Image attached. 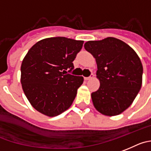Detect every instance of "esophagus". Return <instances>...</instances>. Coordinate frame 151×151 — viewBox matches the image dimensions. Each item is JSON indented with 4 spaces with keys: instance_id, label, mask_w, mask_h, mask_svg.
Returning <instances> with one entry per match:
<instances>
[{
    "instance_id": "1",
    "label": "esophagus",
    "mask_w": 151,
    "mask_h": 151,
    "mask_svg": "<svg viewBox=\"0 0 151 151\" xmlns=\"http://www.w3.org/2000/svg\"><path fill=\"white\" fill-rule=\"evenodd\" d=\"M93 77H94V74H91V76H89V77H84V80H90V79H91V78H92Z\"/></svg>"
}]
</instances>
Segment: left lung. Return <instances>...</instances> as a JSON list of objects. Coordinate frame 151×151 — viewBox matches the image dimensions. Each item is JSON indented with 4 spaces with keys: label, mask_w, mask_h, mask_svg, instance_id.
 Wrapping results in <instances>:
<instances>
[{
    "label": "left lung",
    "mask_w": 151,
    "mask_h": 151,
    "mask_svg": "<svg viewBox=\"0 0 151 151\" xmlns=\"http://www.w3.org/2000/svg\"><path fill=\"white\" fill-rule=\"evenodd\" d=\"M86 50L96 60L100 88L91 93L95 109L113 116L126 110L142 87L143 67L137 53L120 39L88 41Z\"/></svg>",
    "instance_id": "1"
}]
</instances>
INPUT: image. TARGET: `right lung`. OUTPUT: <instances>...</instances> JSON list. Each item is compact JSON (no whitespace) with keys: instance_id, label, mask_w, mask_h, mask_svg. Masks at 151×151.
<instances>
[{"instance_id":"add662e5","label":"right lung","mask_w":151,"mask_h":151,"mask_svg":"<svg viewBox=\"0 0 151 151\" xmlns=\"http://www.w3.org/2000/svg\"><path fill=\"white\" fill-rule=\"evenodd\" d=\"M83 41L51 37L36 42L21 66V83L33 108L44 115L56 116L72 104L83 77L68 74L82 49Z\"/></svg>"}]
</instances>
